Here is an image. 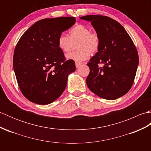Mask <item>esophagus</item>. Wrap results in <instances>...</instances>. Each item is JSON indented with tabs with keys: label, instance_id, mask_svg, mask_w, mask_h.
<instances>
[{
	"label": "esophagus",
	"instance_id": "1",
	"mask_svg": "<svg viewBox=\"0 0 151 151\" xmlns=\"http://www.w3.org/2000/svg\"><path fill=\"white\" fill-rule=\"evenodd\" d=\"M82 63H80V62H76L75 63V65H76V68H78V67L82 65Z\"/></svg>",
	"mask_w": 151,
	"mask_h": 151
}]
</instances>
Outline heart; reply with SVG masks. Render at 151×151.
I'll use <instances>...</instances> for the list:
<instances>
[{"instance_id": "b5f03b06", "label": "heart", "mask_w": 151, "mask_h": 151, "mask_svg": "<svg viewBox=\"0 0 151 151\" xmlns=\"http://www.w3.org/2000/svg\"><path fill=\"white\" fill-rule=\"evenodd\" d=\"M78 50L67 54L66 58L76 62H82L88 60L91 54L97 52L100 48V37L96 32H91L85 25L78 24L69 30V36L60 34L57 40L58 47L63 52L71 49L73 43H76Z\"/></svg>"}]
</instances>
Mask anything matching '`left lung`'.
<instances>
[{
  "label": "left lung",
  "instance_id": "8db88e82",
  "mask_svg": "<svg viewBox=\"0 0 151 151\" xmlns=\"http://www.w3.org/2000/svg\"><path fill=\"white\" fill-rule=\"evenodd\" d=\"M81 19L90 21L100 37V48L89 60L86 84L99 97L114 100L132 88L139 64L136 46L124 27L107 16L89 15Z\"/></svg>",
  "mask_w": 151,
  "mask_h": 151
}]
</instances>
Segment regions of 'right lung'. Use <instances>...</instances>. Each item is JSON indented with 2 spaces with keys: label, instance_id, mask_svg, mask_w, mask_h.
Masks as SVG:
<instances>
[{
  "label": "right lung",
  "instance_id": "add662e5",
  "mask_svg": "<svg viewBox=\"0 0 151 151\" xmlns=\"http://www.w3.org/2000/svg\"><path fill=\"white\" fill-rule=\"evenodd\" d=\"M73 17L41 19L22 34L14 50L13 66L21 91L28 100L46 105L63 93L75 62L66 60L58 47L63 32L75 23Z\"/></svg>",
  "mask_w": 151,
  "mask_h": 151
}]
</instances>
